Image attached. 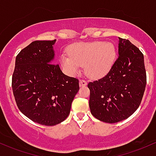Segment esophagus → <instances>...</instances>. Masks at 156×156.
<instances>
[{
	"label": "esophagus",
	"mask_w": 156,
	"mask_h": 156,
	"mask_svg": "<svg viewBox=\"0 0 156 156\" xmlns=\"http://www.w3.org/2000/svg\"><path fill=\"white\" fill-rule=\"evenodd\" d=\"M79 85H80V87H85V86H87V82L85 81V80L81 79L79 81Z\"/></svg>",
	"instance_id": "esophagus-1"
}]
</instances>
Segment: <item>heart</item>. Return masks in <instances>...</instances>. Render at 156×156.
Listing matches in <instances>:
<instances>
[{
  "instance_id": "1",
  "label": "heart",
  "mask_w": 156,
  "mask_h": 156,
  "mask_svg": "<svg viewBox=\"0 0 156 156\" xmlns=\"http://www.w3.org/2000/svg\"><path fill=\"white\" fill-rule=\"evenodd\" d=\"M69 54H63L60 60L66 73L75 75L84 66L87 75L93 79L105 76L112 69L116 58L115 46L104 41L73 44L69 48Z\"/></svg>"
}]
</instances>
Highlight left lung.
Segmentation results:
<instances>
[{
  "label": "left lung",
  "mask_w": 156,
  "mask_h": 156,
  "mask_svg": "<svg viewBox=\"0 0 156 156\" xmlns=\"http://www.w3.org/2000/svg\"><path fill=\"white\" fill-rule=\"evenodd\" d=\"M119 38V55L112 69L103 78L88 83L92 115L110 124L134 113L147 83L143 53L129 40Z\"/></svg>",
  "instance_id": "left-lung-1"
}]
</instances>
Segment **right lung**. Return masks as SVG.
Wrapping results in <instances>:
<instances>
[{"instance_id": "right-lung-1", "label": "right lung", "mask_w": 156, "mask_h": 156, "mask_svg": "<svg viewBox=\"0 0 156 156\" xmlns=\"http://www.w3.org/2000/svg\"><path fill=\"white\" fill-rule=\"evenodd\" d=\"M53 41H35L16 56L12 87L18 109L37 124L54 126L69 115L78 79L54 63Z\"/></svg>"}]
</instances>
